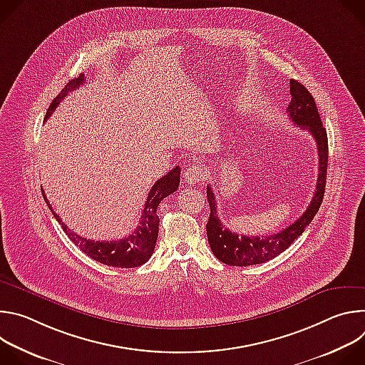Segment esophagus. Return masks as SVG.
I'll list each match as a JSON object with an SVG mask.
<instances>
[{
    "instance_id": "34e87169",
    "label": "esophagus",
    "mask_w": 365,
    "mask_h": 365,
    "mask_svg": "<svg viewBox=\"0 0 365 365\" xmlns=\"http://www.w3.org/2000/svg\"><path fill=\"white\" fill-rule=\"evenodd\" d=\"M185 182L189 183V185H197L200 182L205 180L206 178V170L197 165L195 166H190L186 172H185Z\"/></svg>"
}]
</instances>
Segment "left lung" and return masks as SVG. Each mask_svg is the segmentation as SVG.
<instances>
[{"mask_svg": "<svg viewBox=\"0 0 365 365\" xmlns=\"http://www.w3.org/2000/svg\"><path fill=\"white\" fill-rule=\"evenodd\" d=\"M290 95L292 101L287 107V114L294 125L307 130L314 135L318 145L319 155V173L314 197H312L307 210L283 231L266 237H248L238 235L221 224L217 212V202L211 186L206 187L207 203L211 206V215L206 224L207 241L211 250L220 262L228 266H252L262 264L269 259L277 257L280 252L287 250L293 241L302 235L304 228L315 218L319 206L324 200L325 185H327V169H328V135L322 125L318 107L314 96L297 81L290 79Z\"/></svg>", "mask_w": 365, "mask_h": 365, "instance_id": "1", "label": "left lung"}]
</instances>
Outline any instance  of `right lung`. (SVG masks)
Segmentation results:
<instances>
[{
    "label": "right lung",
    "instance_id": "right-lung-1",
    "mask_svg": "<svg viewBox=\"0 0 365 365\" xmlns=\"http://www.w3.org/2000/svg\"><path fill=\"white\" fill-rule=\"evenodd\" d=\"M83 82H85L83 75H79L78 78L69 81L66 83V86L61 91V93L53 101H51L50 107L46 113L44 121L51 115V113L56 110L61 101H63V98L71 91L79 88ZM179 183H180V168L176 166L166 176L160 178L158 182H155L153 185V187L150 189L145 205H144V211L141 214L137 228L128 237H125L123 240H115V241H93V240H86V238L75 234L62 222L61 217L53 211V207H51L50 202L47 200L43 189H41V193H43V197L48 206L50 212L53 214L56 221L62 225L66 235L88 257H91L98 263H102V264L110 266V267L133 269V267H138V266L144 264L151 257L154 247H155V241H158L159 224H160V220H159L158 214H155V211H158L159 203L166 196H169L178 190Z\"/></svg>",
    "mask_w": 365,
    "mask_h": 365
}]
</instances>
